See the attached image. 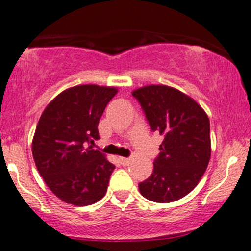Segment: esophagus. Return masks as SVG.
Wrapping results in <instances>:
<instances>
[{"label":"esophagus","instance_id":"34e87169","mask_svg":"<svg viewBox=\"0 0 251 251\" xmlns=\"http://www.w3.org/2000/svg\"><path fill=\"white\" fill-rule=\"evenodd\" d=\"M119 162L121 166H128V163H130V158H126V157H119Z\"/></svg>","mask_w":251,"mask_h":251}]
</instances>
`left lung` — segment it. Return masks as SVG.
Returning <instances> with one entry per match:
<instances>
[{
  "mask_svg": "<svg viewBox=\"0 0 251 251\" xmlns=\"http://www.w3.org/2000/svg\"><path fill=\"white\" fill-rule=\"evenodd\" d=\"M151 130L163 142L153 172L139 183L140 194L155 202H173L197 187L211 158L210 119L197 101L173 87L151 84L133 90Z\"/></svg>",
  "mask_w": 251,
  "mask_h": 251,
  "instance_id": "1",
  "label": "left lung"
}]
</instances>
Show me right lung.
I'll list each match as a JSON object with an SVG mask.
<instances>
[{
  "label": "right lung",
  "instance_id": "add662e5",
  "mask_svg": "<svg viewBox=\"0 0 251 251\" xmlns=\"http://www.w3.org/2000/svg\"><path fill=\"white\" fill-rule=\"evenodd\" d=\"M118 89L98 84L71 87L58 94L41 114L32 140L38 172L56 197L87 206L104 197L114 164L93 149L98 125Z\"/></svg>",
  "mask_w": 251,
  "mask_h": 251
}]
</instances>
